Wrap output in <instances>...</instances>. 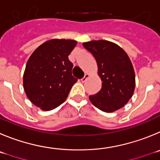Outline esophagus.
<instances>
[{
	"label": "esophagus",
	"mask_w": 160,
	"mask_h": 160,
	"mask_svg": "<svg viewBox=\"0 0 160 160\" xmlns=\"http://www.w3.org/2000/svg\"><path fill=\"white\" fill-rule=\"evenodd\" d=\"M89 77H90V74H88V73H86V74L84 75V77H83V78L81 79V81L82 82H85L86 80H87V79Z\"/></svg>",
	"instance_id": "34e87169"
}]
</instances>
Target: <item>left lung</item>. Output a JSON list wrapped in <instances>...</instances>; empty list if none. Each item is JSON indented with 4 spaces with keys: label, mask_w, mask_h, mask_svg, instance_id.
<instances>
[{
    "label": "left lung",
    "mask_w": 160,
    "mask_h": 160,
    "mask_svg": "<svg viewBox=\"0 0 160 160\" xmlns=\"http://www.w3.org/2000/svg\"><path fill=\"white\" fill-rule=\"evenodd\" d=\"M96 59L102 88L89 96L95 107L113 112L128 103L136 87V76L130 58L118 44L104 40L83 43Z\"/></svg>",
    "instance_id": "1"
}]
</instances>
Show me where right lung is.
<instances>
[{"label": "right lung", "mask_w": 160, "mask_h": 160, "mask_svg": "<svg viewBox=\"0 0 160 160\" xmlns=\"http://www.w3.org/2000/svg\"><path fill=\"white\" fill-rule=\"evenodd\" d=\"M77 41L52 39L32 53L23 75V86L28 100L43 111L56 108L65 101L77 79L72 75L68 60Z\"/></svg>", "instance_id": "add662e5"}]
</instances>
